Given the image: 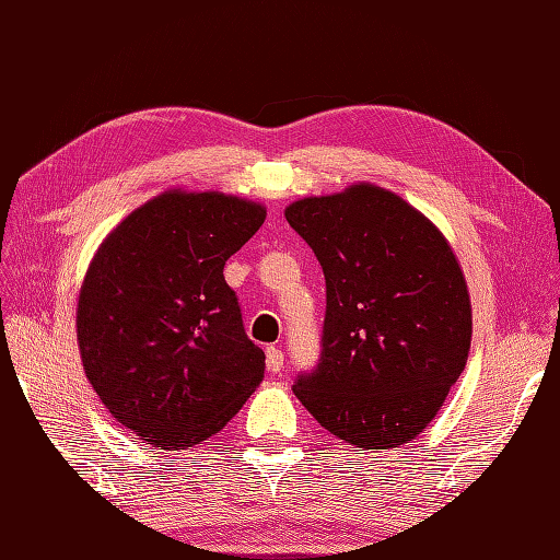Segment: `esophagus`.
<instances>
[{
    "label": "esophagus",
    "instance_id": "1",
    "mask_svg": "<svg viewBox=\"0 0 560 560\" xmlns=\"http://www.w3.org/2000/svg\"><path fill=\"white\" fill-rule=\"evenodd\" d=\"M267 368L271 373L283 371V351L277 347H267Z\"/></svg>",
    "mask_w": 560,
    "mask_h": 560
}]
</instances>
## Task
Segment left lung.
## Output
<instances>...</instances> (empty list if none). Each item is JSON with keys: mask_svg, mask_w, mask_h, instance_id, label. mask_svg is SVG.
I'll return each instance as SVG.
<instances>
[{"mask_svg": "<svg viewBox=\"0 0 560 560\" xmlns=\"http://www.w3.org/2000/svg\"><path fill=\"white\" fill-rule=\"evenodd\" d=\"M287 221L327 287L319 363L295 397L355 447L404 445L467 365L471 303L455 253L421 211L371 183L293 201Z\"/></svg>", "mask_w": 560, "mask_h": 560, "instance_id": "left-lung-1", "label": "left lung"}]
</instances>
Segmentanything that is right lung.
Segmentation results:
<instances>
[{"label": "right lung", "mask_w": 560, "mask_h": 560, "mask_svg": "<svg viewBox=\"0 0 560 560\" xmlns=\"http://www.w3.org/2000/svg\"><path fill=\"white\" fill-rule=\"evenodd\" d=\"M267 219L257 201L168 189L93 255L77 305L89 383L113 419L159 450L217 435L265 377L223 265Z\"/></svg>", "instance_id": "1"}]
</instances>
